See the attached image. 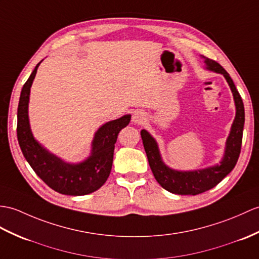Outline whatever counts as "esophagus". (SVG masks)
Returning a JSON list of instances; mask_svg holds the SVG:
<instances>
[{
    "label": "esophagus",
    "instance_id": "obj_1",
    "mask_svg": "<svg viewBox=\"0 0 259 259\" xmlns=\"http://www.w3.org/2000/svg\"><path fill=\"white\" fill-rule=\"evenodd\" d=\"M148 120L146 112H143L142 110H137L134 112L132 115V122L136 124H143Z\"/></svg>",
    "mask_w": 259,
    "mask_h": 259
}]
</instances>
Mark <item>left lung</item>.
Returning <instances> with one entry per match:
<instances>
[{
  "label": "left lung",
  "instance_id": "8db88e82",
  "mask_svg": "<svg viewBox=\"0 0 259 259\" xmlns=\"http://www.w3.org/2000/svg\"><path fill=\"white\" fill-rule=\"evenodd\" d=\"M202 58L204 59L205 68L207 70L224 76L232 90L234 102H235L236 115L231 127L230 135L226 139L224 155L220 163L198 170L181 171L174 170L172 167L167 166L162 160L158 142L147 130H141L143 147L146 150L149 165L151 167L153 176L162 188L173 194L196 195L214 188L236 165L240 153V147H242L245 122V110L242 97L234 85L231 76L219 63L204 56H202Z\"/></svg>",
  "mask_w": 259,
  "mask_h": 259
}]
</instances>
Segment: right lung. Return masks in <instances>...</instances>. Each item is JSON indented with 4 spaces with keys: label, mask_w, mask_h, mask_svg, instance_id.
Wrapping results in <instances>:
<instances>
[{
    "label": "right lung",
    "mask_w": 259,
    "mask_h": 259,
    "mask_svg": "<svg viewBox=\"0 0 259 259\" xmlns=\"http://www.w3.org/2000/svg\"><path fill=\"white\" fill-rule=\"evenodd\" d=\"M39 62L24 83L17 108V140L23 155L35 173L54 191L65 195H86L100 189L109 177L113 150L119 132L130 122L131 115L104 123L95 132L90 155L78 163H69L35 139L28 119L29 94Z\"/></svg>",
    "instance_id": "obj_1"
}]
</instances>
